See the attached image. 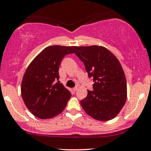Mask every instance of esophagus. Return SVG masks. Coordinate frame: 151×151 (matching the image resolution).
<instances>
[{
  "label": "esophagus",
  "mask_w": 151,
  "mask_h": 151,
  "mask_svg": "<svg viewBox=\"0 0 151 151\" xmlns=\"http://www.w3.org/2000/svg\"><path fill=\"white\" fill-rule=\"evenodd\" d=\"M77 89H78V88L77 87V86H76V87H74V88H73V89H72V90H73V91H74V92H75V91H77Z\"/></svg>",
  "instance_id": "esophagus-1"
}]
</instances>
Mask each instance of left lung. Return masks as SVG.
<instances>
[{
	"label": "left lung",
	"instance_id": "8db88e82",
	"mask_svg": "<svg viewBox=\"0 0 151 151\" xmlns=\"http://www.w3.org/2000/svg\"><path fill=\"white\" fill-rule=\"evenodd\" d=\"M84 62L89 77H93L92 91L80 101L84 111L93 119L109 121L119 114L127 99L126 76L120 62L103 46L73 47Z\"/></svg>",
	"mask_w": 151,
	"mask_h": 151
}]
</instances>
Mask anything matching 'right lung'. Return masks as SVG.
<instances>
[{"label": "right lung", "instance_id": "right-lung-1", "mask_svg": "<svg viewBox=\"0 0 151 151\" xmlns=\"http://www.w3.org/2000/svg\"><path fill=\"white\" fill-rule=\"evenodd\" d=\"M71 53H74L73 46H48L27 67L21 95L26 107L36 117L52 119L67 106L71 93L58 81L59 67L64 57Z\"/></svg>", "mask_w": 151, "mask_h": 151}]
</instances>
